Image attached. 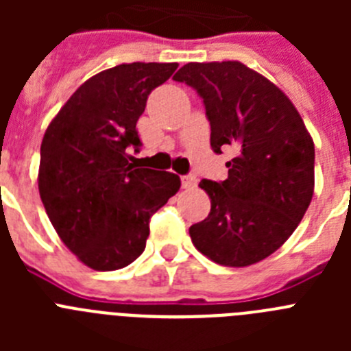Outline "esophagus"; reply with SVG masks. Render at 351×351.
I'll use <instances>...</instances> for the list:
<instances>
[{
  "instance_id": "esophagus-1",
  "label": "esophagus",
  "mask_w": 351,
  "mask_h": 351,
  "mask_svg": "<svg viewBox=\"0 0 351 351\" xmlns=\"http://www.w3.org/2000/svg\"><path fill=\"white\" fill-rule=\"evenodd\" d=\"M181 182H182V188H184V190H191V188H195V186H197V178H195L193 173H188V176H182Z\"/></svg>"
}]
</instances>
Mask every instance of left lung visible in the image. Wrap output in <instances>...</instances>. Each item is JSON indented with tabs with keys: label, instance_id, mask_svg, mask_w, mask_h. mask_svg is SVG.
I'll list each match as a JSON object with an SVG mask.
<instances>
[{
	"label": "left lung",
	"instance_id": "1",
	"mask_svg": "<svg viewBox=\"0 0 351 351\" xmlns=\"http://www.w3.org/2000/svg\"><path fill=\"white\" fill-rule=\"evenodd\" d=\"M202 96L210 147L230 145L228 178L204 179L210 213L190 226L191 243L226 267H247L280 250L315 191V144L276 84L239 61L188 63L173 75Z\"/></svg>",
	"mask_w": 351,
	"mask_h": 351
}]
</instances>
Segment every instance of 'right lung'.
Segmentation results:
<instances>
[{"mask_svg": "<svg viewBox=\"0 0 351 351\" xmlns=\"http://www.w3.org/2000/svg\"><path fill=\"white\" fill-rule=\"evenodd\" d=\"M178 63H123L88 79L45 130L38 191L64 246L95 271L137 260L149 219L178 193L172 172L130 163L141 147L137 121L154 88ZM135 149V151H137Z\"/></svg>", "mask_w": 351, "mask_h": 351, "instance_id": "right-lung-1", "label": "right lung"}]
</instances>
